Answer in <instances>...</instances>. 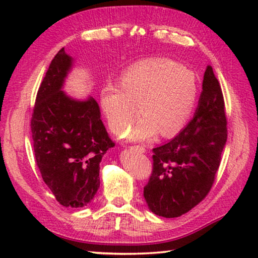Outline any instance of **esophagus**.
<instances>
[{"label":"esophagus","instance_id":"1","mask_svg":"<svg viewBox=\"0 0 258 258\" xmlns=\"http://www.w3.org/2000/svg\"><path fill=\"white\" fill-rule=\"evenodd\" d=\"M133 148H134V149H135V150L140 151V153H146V148H144L143 146H134Z\"/></svg>","mask_w":258,"mask_h":258}]
</instances>
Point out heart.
Masks as SVG:
<instances>
[{
    "label": "heart",
    "instance_id": "obj_1",
    "mask_svg": "<svg viewBox=\"0 0 258 258\" xmlns=\"http://www.w3.org/2000/svg\"><path fill=\"white\" fill-rule=\"evenodd\" d=\"M199 86L196 75L181 63L168 58H151L123 74L121 84L105 83L101 88L102 110L112 130L125 125L136 114H142L123 135L133 140H149L178 133L195 107Z\"/></svg>",
    "mask_w": 258,
    "mask_h": 258
}]
</instances>
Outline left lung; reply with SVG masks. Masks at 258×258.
<instances>
[{
    "mask_svg": "<svg viewBox=\"0 0 258 258\" xmlns=\"http://www.w3.org/2000/svg\"><path fill=\"white\" fill-rule=\"evenodd\" d=\"M227 137L223 94L208 66L192 119L171 141L153 149V172L143 191L149 209L174 218L204 200L220 168Z\"/></svg>",
    "mask_w": 258,
    "mask_h": 258,
    "instance_id": "obj_1",
    "label": "left lung"
}]
</instances>
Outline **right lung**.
<instances>
[{"label": "right lung", "mask_w": 258, "mask_h": 258, "mask_svg": "<svg viewBox=\"0 0 258 258\" xmlns=\"http://www.w3.org/2000/svg\"><path fill=\"white\" fill-rule=\"evenodd\" d=\"M73 58L59 50L38 88L31 135L42 178L59 204L82 208L100 188V163L115 143L93 97L80 101L62 90Z\"/></svg>", "instance_id": "obj_1"}]
</instances>
